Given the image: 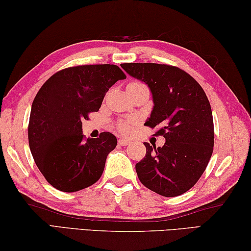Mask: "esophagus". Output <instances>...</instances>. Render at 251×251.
<instances>
[{"instance_id": "esophagus-1", "label": "esophagus", "mask_w": 251, "mask_h": 251, "mask_svg": "<svg viewBox=\"0 0 251 251\" xmlns=\"http://www.w3.org/2000/svg\"><path fill=\"white\" fill-rule=\"evenodd\" d=\"M129 143H130V141H128V139H126V138H120V139H118V144H120L121 146H126V145H128Z\"/></svg>"}]
</instances>
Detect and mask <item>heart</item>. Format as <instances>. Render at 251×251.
<instances>
[{
    "mask_svg": "<svg viewBox=\"0 0 251 251\" xmlns=\"http://www.w3.org/2000/svg\"><path fill=\"white\" fill-rule=\"evenodd\" d=\"M135 125H136L135 120L123 122L120 125H118V130L122 131V133H124V134H129V133H131V130L134 129Z\"/></svg>",
    "mask_w": 251,
    "mask_h": 251,
    "instance_id": "b5f03b06",
    "label": "heart"
}]
</instances>
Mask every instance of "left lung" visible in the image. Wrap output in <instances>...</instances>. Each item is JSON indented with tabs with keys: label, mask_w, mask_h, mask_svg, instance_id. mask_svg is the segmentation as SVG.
<instances>
[{
	"label": "left lung",
	"mask_w": 251,
	"mask_h": 251,
	"mask_svg": "<svg viewBox=\"0 0 251 251\" xmlns=\"http://www.w3.org/2000/svg\"><path fill=\"white\" fill-rule=\"evenodd\" d=\"M127 74L145 83L154 107L145 125L158 127L163 147L144 143L146 155L136 164L142 184L165 197L186 193L205 172L214 147V121L205 92L178 67L155 63H124Z\"/></svg>",
	"instance_id": "obj_1"
}]
</instances>
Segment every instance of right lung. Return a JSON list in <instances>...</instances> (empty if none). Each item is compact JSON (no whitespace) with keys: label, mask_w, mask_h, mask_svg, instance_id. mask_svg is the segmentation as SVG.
Wrapping results in <instances>:
<instances>
[{"label":"right lung","mask_w":251,"mask_h":251,"mask_svg":"<svg viewBox=\"0 0 251 251\" xmlns=\"http://www.w3.org/2000/svg\"><path fill=\"white\" fill-rule=\"evenodd\" d=\"M125 78L117 65H82L57 72L40 88L29 115L28 144L36 166L54 188L74 193L100 178L117 139L108 131L86 139L82 121Z\"/></svg>","instance_id":"add662e5"}]
</instances>
